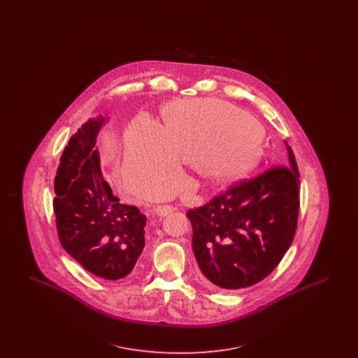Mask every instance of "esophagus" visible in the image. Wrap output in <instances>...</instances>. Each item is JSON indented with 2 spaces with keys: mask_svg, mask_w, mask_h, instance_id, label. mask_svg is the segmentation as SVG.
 <instances>
[{
  "mask_svg": "<svg viewBox=\"0 0 358 358\" xmlns=\"http://www.w3.org/2000/svg\"><path fill=\"white\" fill-rule=\"evenodd\" d=\"M176 208L171 205H158L154 208V213L159 217H165L168 215H171V212H174Z\"/></svg>",
  "mask_w": 358,
  "mask_h": 358,
  "instance_id": "esophagus-1",
  "label": "esophagus"
}]
</instances>
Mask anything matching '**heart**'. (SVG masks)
I'll use <instances>...</instances> for the list:
<instances>
[{"instance_id":"1","label":"heart","mask_w":358,"mask_h":358,"mask_svg":"<svg viewBox=\"0 0 358 358\" xmlns=\"http://www.w3.org/2000/svg\"><path fill=\"white\" fill-rule=\"evenodd\" d=\"M162 120L161 127L139 115L126 130L122 177L134 193L161 187L154 196L171 194L181 177L180 159L212 185L236 181L263 159V124L231 103L177 101L164 107Z\"/></svg>"}]
</instances>
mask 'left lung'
<instances>
[{"mask_svg":"<svg viewBox=\"0 0 358 358\" xmlns=\"http://www.w3.org/2000/svg\"><path fill=\"white\" fill-rule=\"evenodd\" d=\"M287 164L241 181L187 210L201 279L213 289L250 287L273 273L289 250L299 212V171Z\"/></svg>","mask_w":358,"mask_h":358,"instance_id":"1","label":"left lung"}]
</instances>
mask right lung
I'll use <instances>...</instances> for the list:
<instances>
[{"instance_id": "obj_1", "label": "right lung", "mask_w": 358, "mask_h": 358, "mask_svg": "<svg viewBox=\"0 0 358 358\" xmlns=\"http://www.w3.org/2000/svg\"><path fill=\"white\" fill-rule=\"evenodd\" d=\"M108 118H91L69 138L55 177L53 209L63 248L99 278L133 271L145 248L146 216L120 204L101 169L98 134Z\"/></svg>"}]
</instances>
